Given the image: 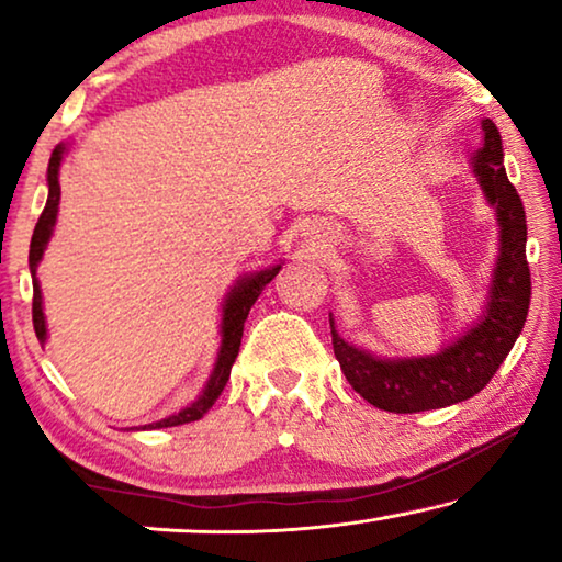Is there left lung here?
I'll return each instance as SVG.
<instances>
[{"label": "left lung", "mask_w": 562, "mask_h": 562, "mask_svg": "<svg viewBox=\"0 0 562 562\" xmlns=\"http://www.w3.org/2000/svg\"><path fill=\"white\" fill-rule=\"evenodd\" d=\"M473 171L502 227L494 286L479 325L437 356L409 360L373 358L371 352L352 348L333 329L335 358L340 360L345 379L368 404L383 412L414 414L475 396L494 379L527 322L532 279L527 263L525 204L506 179L502 135L491 120H483V148L475 153Z\"/></svg>", "instance_id": "obj_1"}]
</instances>
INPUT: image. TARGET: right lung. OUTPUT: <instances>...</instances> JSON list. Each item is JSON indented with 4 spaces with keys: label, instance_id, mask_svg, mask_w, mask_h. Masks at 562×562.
<instances>
[{
    "label": "right lung",
    "instance_id": "add662e5",
    "mask_svg": "<svg viewBox=\"0 0 562 562\" xmlns=\"http://www.w3.org/2000/svg\"><path fill=\"white\" fill-rule=\"evenodd\" d=\"M64 150H66L64 145H56V150L50 153L48 202H45V210H43L41 220H37V225H35L33 240H30V273H33V327H35V335H37V340H41V342H45V317H43L41 286H37V279H35V268H37V263H41L45 245H48V240H50L53 225H56L58 202H60L58 168H60V158H64ZM279 271H281V266H273V268H266V271L250 273V276H245V279L237 283L233 291H229L227 299H225V306H222V312H225V314H222V348H220V356H217V366H214L212 379H210V383H206L204 394L199 396L194 404H189L187 409L173 414V417L153 422V425H145V427H150V429L176 427V425H187V422H196V419L204 417L206 409H210V406L217 402V396L222 394V389H225V383L229 379V368H233L235 358H237V350H240L243 325H245V319H248L250 306L256 304L260 291H263L266 283L273 281V276Z\"/></svg>",
    "mask_w": 562,
    "mask_h": 562
}]
</instances>
